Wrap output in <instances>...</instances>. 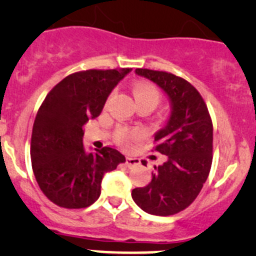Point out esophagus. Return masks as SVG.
I'll return each mask as SVG.
<instances>
[{
    "instance_id": "1",
    "label": "esophagus",
    "mask_w": 256,
    "mask_h": 256,
    "mask_svg": "<svg viewBox=\"0 0 256 256\" xmlns=\"http://www.w3.org/2000/svg\"><path fill=\"white\" fill-rule=\"evenodd\" d=\"M126 164H128V167H135L138 164H140V160L136 158V157L128 156L126 157Z\"/></svg>"
}]
</instances>
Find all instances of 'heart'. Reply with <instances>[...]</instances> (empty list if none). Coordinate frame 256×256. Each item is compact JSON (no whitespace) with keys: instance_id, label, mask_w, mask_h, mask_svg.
Here are the masks:
<instances>
[{"instance_id":"heart-1","label":"heart","mask_w":256,"mask_h":256,"mask_svg":"<svg viewBox=\"0 0 256 256\" xmlns=\"http://www.w3.org/2000/svg\"><path fill=\"white\" fill-rule=\"evenodd\" d=\"M134 96H135L136 102H150L156 106L161 100V92H160L158 88L156 85L151 84L147 82H138L134 84L132 86ZM141 136L140 131H130L126 128H121L118 134V140L121 144H128L130 141L138 138Z\"/></svg>"}]
</instances>
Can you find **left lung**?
Segmentation results:
<instances>
[{"label": "left lung", "mask_w": 256, "mask_h": 256, "mask_svg": "<svg viewBox=\"0 0 256 256\" xmlns=\"http://www.w3.org/2000/svg\"><path fill=\"white\" fill-rule=\"evenodd\" d=\"M135 72L166 92L171 116L154 135V150L166 154L167 161L154 166L151 182L132 190L131 196L146 213L174 216L197 198L207 180L213 160V124L202 95L187 80L167 72Z\"/></svg>", "instance_id": "obj_1"}]
</instances>
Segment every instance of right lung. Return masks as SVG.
Listing matches in <instances>:
<instances>
[{
  "label": "right lung",
  "mask_w": 256,
  "mask_h": 256,
  "mask_svg": "<svg viewBox=\"0 0 256 256\" xmlns=\"http://www.w3.org/2000/svg\"><path fill=\"white\" fill-rule=\"evenodd\" d=\"M130 72H76L59 82L40 105L33 124L30 160L40 190L54 204L89 207L102 193V176L125 162V156L112 147L85 152L82 126L100 115L110 92Z\"/></svg>",
  "instance_id": "obj_1"
}]
</instances>
